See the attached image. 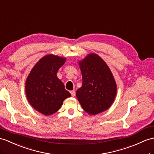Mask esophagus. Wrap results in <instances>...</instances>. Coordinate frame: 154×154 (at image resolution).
I'll return each instance as SVG.
<instances>
[{
    "mask_svg": "<svg viewBox=\"0 0 154 154\" xmlns=\"http://www.w3.org/2000/svg\"><path fill=\"white\" fill-rule=\"evenodd\" d=\"M71 95H72V97H74L75 95H76V93H75V91H74V90H72V91H70Z\"/></svg>",
    "mask_w": 154,
    "mask_h": 154,
    "instance_id": "esophagus-1",
    "label": "esophagus"
}]
</instances>
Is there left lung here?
Masks as SVG:
<instances>
[{"instance_id":"left-lung-1","label":"left lung","mask_w":154,"mask_h":154,"mask_svg":"<svg viewBox=\"0 0 154 154\" xmlns=\"http://www.w3.org/2000/svg\"><path fill=\"white\" fill-rule=\"evenodd\" d=\"M82 85L76 91L78 100L89 115L106 110L114 103L117 85L109 67L99 55L91 53L78 61Z\"/></svg>"}]
</instances>
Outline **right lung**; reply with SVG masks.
Listing matches in <instances>:
<instances>
[{"mask_svg":"<svg viewBox=\"0 0 154 154\" xmlns=\"http://www.w3.org/2000/svg\"><path fill=\"white\" fill-rule=\"evenodd\" d=\"M65 61V57L54 54L45 55L33 66L27 78L26 97L33 108L42 114H54L65 99L71 97L57 76Z\"/></svg>","mask_w":154,"mask_h":154,"instance_id":"right-lung-1","label":"right lung"}]
</instances>
